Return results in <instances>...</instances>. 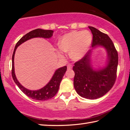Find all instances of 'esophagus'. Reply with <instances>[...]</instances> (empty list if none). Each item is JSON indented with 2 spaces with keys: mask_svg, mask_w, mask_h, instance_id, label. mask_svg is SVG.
<instances>
[{
  "mask_svg": "<svg viewBox=\"0 0 130 130\" xmlns=\"http://www.w3.org/2000/svg\"><path fill=\"white\" fill-rule=\"evenodd\" d=\"M67 67H68V69L70 70V69H72L73 66H72V65H71V64H70V63H69V64L67 66Z\"/></svg>",
  "mask_w": 130,
  "mask_h": 130,
  "instance_id": "obj_1",
  "label": "esophagus"
}]
</instances>
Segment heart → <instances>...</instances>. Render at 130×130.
I'll list each match as a JSON object with an SVG mask.
<instances>
[{"label":"heart","instance_id":"heart-1","mask_svg":"<svg viewBox=\"0 0 130 130\" xmlns=\"http://www.w3.org/2000/svg\"><path fill=\"white\" fill-rule=\"evenodd\" d=\"M91 33L85 30L83 31H72L63 36L59 42V47L61 51L70 52L72 60L78 61L82 59L87 53L92 42ZM59 56L62 53L58 51Z\"/></svg>","mask_w":130,"mask_h":130}]
</instances>
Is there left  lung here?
I'll return each instance as SVG.
<instances>
[{"instance_id": "left-lung-1", "label": "left lung", "mask_w": 130, "mask_h": 130, "mask_svg": "<svg viewBox=\"0 0 130 130\" xmlns=\"http://www.w3.org/2000/svg\"><path fill=\"white\" fill-rule=\"evenodd\" d=\"M88 27L93 35L92 49L74 63V87L80 96L95 99L106 94L114 85L118 56L114 44L108 36L94 27ZM98 46L106 50L107 59L106 66L94 69L91 65V55L92 50Z\"/></svg>"}]
</instances>
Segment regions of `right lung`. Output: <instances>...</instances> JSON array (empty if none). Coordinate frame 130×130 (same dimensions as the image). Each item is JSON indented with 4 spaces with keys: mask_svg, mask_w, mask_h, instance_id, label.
Masks as SVG:
<instances>
[{
    "mask_svg": "<svg viewBox=\"0 0 130 130\" xmlns=\"http://www.w3.org/2000/svg\"><path fill=\"white\" fill-rule=\"evenodd\" d=\"M54 31L52 30H45L42 29H36L33 31L28 32L22 37L18 42L16 43L14 50L13 56H12V75L13 79L15 83L18 87V88L21 90L22 92L24 93L28 97L32 99H35L37 101H46L49 99L52 98L54 96L59 90L60 82L63 78V75L67 71V67L65 66L61 68H60L55 71L54 74L52 76L50 80L47 84L45 87L36 90H29L27 88H24L23 85L18 82L16 78L15 72H14V55L17 48L18 47L21 45L22 43L26 42V41L31 39L33 38L36 37H42L44 38H50L53 35Z\"/></svg>",
    "mask_w": 130,
    "mask_h": 130,
    "instance_id": "add662e5",
    "label": "right lung"
}]
</instances>
